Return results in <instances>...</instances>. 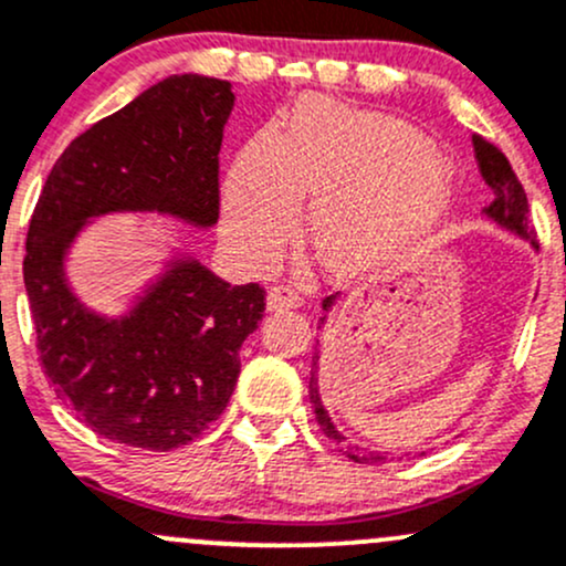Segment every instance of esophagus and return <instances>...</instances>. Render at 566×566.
<instances>
[{"mask_svg":"<svg viewBox=\"0 0 566 566\" xmlns=\"http://www.w3.org/2000/svg\"><path fill=\"white\" fill-rule=\"evenodd\" d=\"M303 303V297L295 293L287 284H279L269 293V308L271 312H282V308H297Z\"/></svg>","mask_w":566,"mask_h":566,"instance_id":"1","label":"esophagus"}]
</instances>
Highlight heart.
I'll list each match as a JSON object with an SVG mask.
<instances>
[{
    "mask_svg": "<svg viewBox=\"0 0 566 566\" xmlns=\"http://www.w3.org/2000/svg\"><path fill=\"white\" fill-rule=\"evenodd\" d=\"M306 192L322 263L354 273L430 226L449 198V171L408 120L303 98L282 134L254 136L233 160L222 209L228 239L252 260L276 258Z\"/></svg>",
    "mask_w": 566,
    "mask_h": 566,
    "instance_id": "obj_1",
    "label": "heart"
}]
</instances>
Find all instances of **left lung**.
<instances>
[{
	"label": "left lung",
	"instance_id": "left-lung-1",
	"mask_svg": "<svg viewBox=\"0 0 566 566\" xmlns=\"http://www.w3.org/2000/svg\"><path fill=\"white\" fill-rule=\"evenodd\" d=\"M473 150H475V160H478V171H481V177L486 179V185L494 192V201H492V207L486 209V214L492 217V220L500 222V226L511 228V231H515L518 235H526L532 244H537L535 226H532V220H530V201H526L524 185H521L518 177H515L511 160L505 158V153H502L500 147L492 145L489 139H483V136H473ZM331 303H333V297H325V303H322V306L331 308ZM314 368H316V363H314ZM308 397H312V406H314L316 421H319L322 432H325L331 440H335V443H338V451H344L352 462L370 464V462H378V459H384L376 454H365V451H359L357 446L346 443L344 434L335 430L331 416H327L325 406H322L319 392H316V374H312V381H308Z\"/></svg>",
	"mask_w": 566,
	"mask_h": 566
}]
</instances>
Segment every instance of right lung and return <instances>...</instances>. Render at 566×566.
<instances>
[{
	"label": "right lung",
	"instance_id": "right-lung-1",
	"mask_svg": "<svg viewBox=\"0 0 566 566\" xmlns=\"http://www.w3.org/2000/svg\"><path fill=\"white\" fill-rule=\"evenodd\" d=\"M231 109L228 80H160L72 139L36 198L23 284L42 370L59 400L112 443L171 451L207 430L231 400L265 290L177 263L132 314L102 319L66 287L64 252L88 217L123 209L217 222Z\"/></svg>",
	"mask_w": 566,
	"mask_h": 566
}]
</instances>
